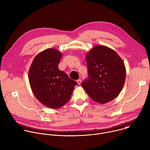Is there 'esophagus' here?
<instances>
[{
	"mask_svg": "<svg viewBox=\"0 0 150 150\" xmlns=\"http://www.w3.org/2000/svg\"><path fill=\"white\" fill-rule=\"evenodd\" d=\"M76 82H77V83H78V85H80V84H81V79H78V80L76 81Z\"/></svg>",
	"mask_w": 150,
	"mask_h": 150,
	"instance_id": "esophagus-1",
	"label": "esophagus"
}]
</instances>
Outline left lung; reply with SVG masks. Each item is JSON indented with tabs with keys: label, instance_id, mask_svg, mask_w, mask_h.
<instances>
[{
	"label": "left lung",
	"instance_id": "left-lung-1",
	"mask_svg": "<svg viewBox=\"0 0 150 150\" xmlns=\"http://www.w3.org/2000/svg\"><path fill=\"white\" fill-rule=\"evenodd\" d=\"M89 78L82 83L89 97L99 104L112 101L124 86L126 69L124 62L111 48L96 45L86 54Z\"/></svg>",
	"mask_w": 150,
	"mask_h": 150
}]
</instances>
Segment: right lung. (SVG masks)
Here are the masks:
<instances>
[{
    "label": "right lung",
    "instance_id": "right-lung-1",
    "mask_svg": "<svg viewBox=\"0 0 150 150\" xmlns=\"http://www.w3.org/2000/svg\"><path fill=\"white\" fill-rule=\"evenodd\" d=\"M62 55L55 48L46 49L35 57L28 72L30 86L36 98L52 109L59 108L67 103L77 85L59 69Z\"/></svg>",
    "mask_w": 150,
    "mask_h": 150
}]
</instances>
